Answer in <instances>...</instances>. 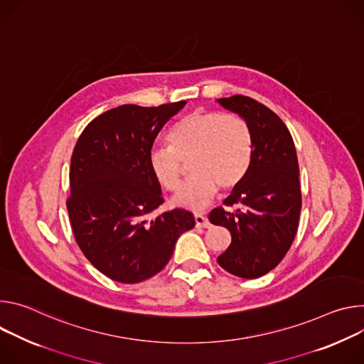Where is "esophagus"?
<instances>
[{"instance_id":"34e87169","label":"esophagus","mask_w":364,"mask_h":364,"mask_svg":"<svg viewBox=\"0 0 364 364\" xmlns=\"http://www.w3.org/2000/svg\"><path fill=\"white\" fill-rule=\"evenodd\" d=\"M193 217H195V225H196L198 228H210V227H211L208 218L204 217L203 214H195Z\"/></svg>"}]
</instances>
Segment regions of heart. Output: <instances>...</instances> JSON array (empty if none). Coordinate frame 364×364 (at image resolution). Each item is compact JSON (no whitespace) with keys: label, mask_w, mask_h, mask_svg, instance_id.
<instances>
[{"label":"heart","mask_w":364,"mask_h":364,"mask_svg":"<svg viewBox=\"0 0 364 364\" xmlns=\"http://www.w3.org/2000/svg\"><path fill=\"white\" fill-rule=\"evenodd\" d=\"M168 147L149 153V171L159 186L176 192L182 181V165L189 157L192 178L175 203L203 210L217 195L218 185L232 189L247 175L253 159V133L247 121L237 114L195 109L182 115L166 136Z\"/></svg>","instance_id":"heart-1"}]
</instances>
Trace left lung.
I'll return each mask as SVG.
<instances>
[{"label":"left lung","instance_id":"left-lung-1","mask_svg":"<svg viewBox=\"0 0 364 364\" xmlns=\"http://www.w3.org/2000/svg\"><path fill=\"white\" fill-rule=\"evenodd\" d=\"M218 102L243 117L253 133L252 165L224 205L210 213V221L231 232V245L218 256L228 273L257 279L285 257L296 235L302 195L299 165L292 136L272 109L259 101L232 95Z\"/></svg>","mask_w":364,"mask_h":364}]
</instances>
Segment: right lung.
Segmentation results:
<instances>
[{
	"label": "right lung",
	"instance_id": "add662e5",
	"mask_svg": "<svg viewBox=\"0 0 364 364\" xmlns=\"http://www.w3.org/2000/svg\"><path fill=\"white\" fill-rule=\"evenodd\" d=\"M185 104L119 105L94 118L75 144L66 200L72 231L91 264L121 284L159 273L179 235L195 225L182 208L147 220L165 200L149 171V153Z\"/></svg>",
	"mask_w": 364,
	"mask_h": 364
}]
</instances>
